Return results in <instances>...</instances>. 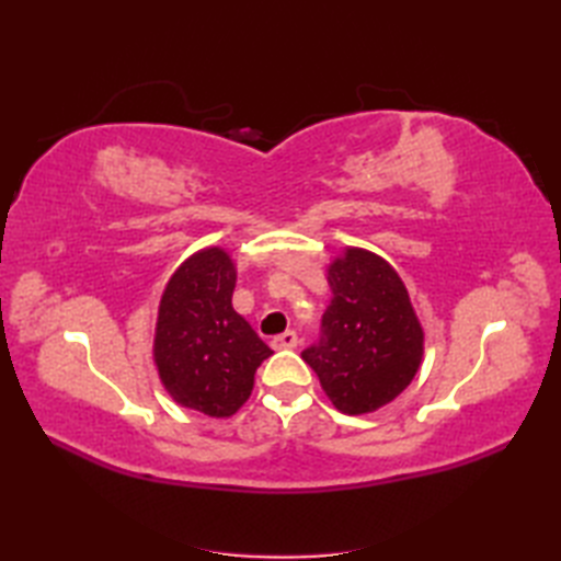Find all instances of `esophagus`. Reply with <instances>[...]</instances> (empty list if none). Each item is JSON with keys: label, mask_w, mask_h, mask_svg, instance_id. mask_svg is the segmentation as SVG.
Here are the masks:
<instances>
[{"label": "esophagus", "mask_w": 561, "mask_h": 561, "mask_svg": "<svg viewBox=\"0 0 561 561\" xmlns=\"http://www.w3.org/2000/svg\"><path fill=\"white\" fill-rule=\"evenodd\" d=\"M297 332H293V330H287V332H283V334H278V336H274L271 339V346H274L276 351H280V348H295L297 346Z\"/></svg>", "instance_id": "1"}]
</instances>
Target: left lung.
Returning <instances> with one entry per match:
<instances>
[{"mask_svg": "<svg viewBox=\"0 0 561 561\" xmlns=\"http://www.w3.org/2000/svg\"><path fill=\"white\" fill-rule=\"evenodd\" d=\"M328 283L322 336L301 358L339 412H377L412 383L423 360L410 293L393 266L363 248H344L328 266Z\"/></svg>", "mask_w": 561, "mask_h": 561, "instance_id": "obj_1", "label": "left lung"}]
</instances>
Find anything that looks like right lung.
<instances>
[{"mask_svg": "<svg viewBox=\"0 0 561 561\" xmlns=\"http://www.w3.org/2000/svg\"><path fill=\"white\" fill-rule=\"evenodd\" d=\"M236 266L225 248H203L165 283L154 330L159 379L178 404L225 419L252 393L254 371L271 351L236 313Z\"/></svg>", "mask_w": 561, "mask_h": 561, "instance_id": "add662e5", "label": "right lung"}]
</instances>
